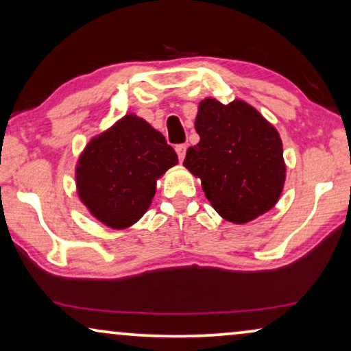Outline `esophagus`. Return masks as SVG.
Returning a JSON list of instances; mask_svg holds the SVG:
<instances>
[{
  "label": "esophagus",
  "instance_id": "esophagus-1",
  "mask_svg": "<svg viewBox=\"0 0 351 351\" xmlns=\"http://www.w3.org/2000/svg\"><path fill=\"white\" fill-rule=\"evenodd\" d=\"M176 152L179 155V160L184 161L185 153H186V143H180V145H176Z\"/></svg>",
  "mask_w": 351,
  "mask_h": 351
}]
</instances>
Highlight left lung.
<instances>
[{"mask_svg": "<svg viewBox=\"0 0 351 351\" xmlns=\"http://www.w3.org/2000/svg\"><path fill=\"white\" fill-rule=\"evenodd\" d=\"M195 129L199 142L186 150L184 166L199 177L206 198L225 220L251 222L278 203L286 180L282 143L256 108L208 97Z\"/></svg>", "mask_w": 351, "mask_h": 351, "instance_id": "left-lung-1", "label": "left lung"}]
</instances>
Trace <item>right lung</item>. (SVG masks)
<instances>
[{"mask_svg":"<svg viewBox=\"0 0 351 351\" xmlns=\"http://www.w3.org/2000/svg\"><path fill=\"white\" fill-rule=\"evenodd\" d=\"M177 161L165 136L129 113L86 145L76 165V190L95 219L123 230L147 213L156 180Z\"/></svg>","mask_w":351,"mask_h":351,"instance_id":"add662e5","label":"right lung"}]
</instances>
